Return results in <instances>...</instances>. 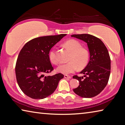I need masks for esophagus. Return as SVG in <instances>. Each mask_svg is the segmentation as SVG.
<instances>
[{
    "label": "esophagus",
    "instance_id": "obj_1",
    "mask_svg": "<svg viewBox=\"0 0 125 125\" xmlns=\"http://www.w3.org/2000/svg\"><path fill=\"white\" fill-rule=\"evenodd\" d=\"M64 77L65 78H69V79H71V78H72L71 76H69V75H64Z\"/></svg>",
    "mask_w": 125,
    "mask_h": 125
}]
</instances>
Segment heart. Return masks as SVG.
I'll list each match as a JSON object with an SVG mask.
<instances>
[{
	"mask_svg": "<svg viewBox=\"0 0 125 125\" xmlns=\"http://www.w3.org/2000/svg\"><path fill=\"white\" fill-rule=\"evenodd\" d=\"M64 45L71 52L68 59L69 62L58 66L57 69L58 72L68 74L74 72L77 70L78 67L79 69H83L86 66L89 60V53L86 48L82 47L81 44L74 39L65 41ZM49 58L53 64H57L59 63L55 50L51 51Z\"/></svg>",
	"mask_w": 125,
	"mask_h": 125,
	"instance_id": "obj_1",
	"label": "heart"
}]
</instances>
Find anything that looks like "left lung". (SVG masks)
<instances>
[{
  "instance_id": "8db88e82",
  "label": "left lung",
  "mask_w": 125,
  "mask_h": 125,
  "mask_svg": "<svg viewBox=\"0 0 125 125\" xmlns=\"http://www.w3.org/2000/svg\"><path fill=\"white\" fill-rule=\"evenodd\" d=\"M71 36L85 42L90 52L89 62L80 73L84 75L73 77L79 82V85L73 92L82 98H93L100 94L108 83L111 70L108 50L103 41L94 36L78 34Z\"/></svg>"
}]
</instances>
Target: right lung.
Returning <instances> with one entry per match:
<instances>
[{"label":"right lung","instance_id":"right-lung-1","mask_svg":"<svg viewBox=\"0 0 125 125\" xmlns=\"http://www.w3.org/2000/svg\"><path fill=\"white\" fill-rule=\"evenodd\" d=\"M66 34L35 38L21 50L15 65L16 78L21 90L34 99H42L51 95L64 77L61 73L46 76L53 70L49 53L53 46Z\"/></svg>","mask_w":125,"mask_h":125}]
</instances>
